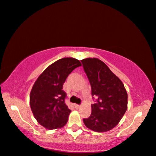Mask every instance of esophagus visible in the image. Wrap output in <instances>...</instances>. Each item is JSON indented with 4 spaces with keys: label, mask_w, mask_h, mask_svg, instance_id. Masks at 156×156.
<instances>
[{
    "label": "esophagus",
    "mask_w": 156,
    "mask_h": 156,
    "mask_svg": "<svg viewBox=\"0 0 156 156\" xmlns=\"http://www.w3.org/2000/svg\"><path fill=\"white\" fill-rule=\"evenodd\" d=\"M75 107H76V108H77V109H79L81 106L79 105H75Z\"/></svg>",
    "instance_id": "34e87169"
}]
</instances>
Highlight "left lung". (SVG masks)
Segmentation results:
<instances>
[{
	"label": "left lung",
	"mask_w": 156,
	"mask_h": 156,
	"mask_svg": "<svg viewBox=\"0 0 156 156\" xmlns=\"http://www.w3.org/2000/svg\"><path fill=\"white\" fill-rule=\"evenodd\" d=\"M81 62L91 84V95L97 98L91 105V115L83 119V123L94 132H108L117 126L126 111L127 92L121 80L100 59L87 58Z\"/></svg>",
	"instance_id": "1"
}]
</instances>
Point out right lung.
I'll return each instance as SVG.
<instances>
[{"instance_id":"obj_1","label":"right lung","mask_w":156,"mask_h":156,"mask_svg":"<svg viewBox=\"0 0 156 156\" xmlns=\"http://www.w3.org/2000/svg\"><path fill=\"white\" fill-rule=\"evenodd\" d=\"M80 66L79 60L62 58L49 65L35 82L30 105L35 119L46 129L62 128L68 121L71 110L65 104L63 84L69 74Z\"/></svg>"}]
</instances>
